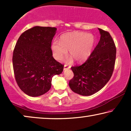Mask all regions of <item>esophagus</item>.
I'll return each mask as SVG.
<instances>
[{
  "instance_id": "esophagus-1",
  "label": "esophagus",
  "mask_w": 131,
  "mask_h": 131,
  "mask_svg": "<svg viewBox=\"0 0 131 131\" xmlns=\"http://www.w3.org/2000/svg\"><path fill=\"white\" fill-rule=\"evenodd\" d=\"M70 68V66H69L68 65H66V64H65L64 66V70H65L66 69H69Z\"/></svg>"
}]
</instances>
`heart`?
<instances>
[{
	"label": "heart",
	"mask_w": 131,
	"mask_h": 131,
	"mask_svg": "<svg viewBox=\"0 0 131 131\" xmlns=\"http://www.w3.org/2000/svg\"><path fill=\"white\" fill-rule=\"evenodd\" d=\"M95 39L90 33L82 32H69L62 35L60 42L55 40L51 44L53 56L57 60H61L67 55L69 50L71 55L76 62H82L86 60L92 52ZM72 58L68 59L71 62Z\"/></svg>",
	"instance_id": "1"
}]
</instances>
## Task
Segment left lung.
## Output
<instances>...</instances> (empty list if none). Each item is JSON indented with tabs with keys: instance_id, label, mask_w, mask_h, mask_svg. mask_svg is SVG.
<instances>
[{
	"instance_id": "left-lung-1",
	"label": "left lung",
	"mask_w": 131,
	"mask_h": 131,
	"mask_svg": "<svg viewBox=\"0 0 131 131\" xmlns=\"http://www.w3.org/2000/svg\"><path fill=\"white\" fill-rule=\"evenodd\" d=\"M100 40L88 59L80 66L71 68L74 77L69 82L73 92L83 96L94 94L110 79L114 70L116 48L108 31L98 28Z\"/></svg>"
}]
</instances>
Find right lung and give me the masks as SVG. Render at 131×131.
I'll return each instance as SVG.
<instances>
[{
  "label": "right lung",
  "mask_w": 131,
  "mask_h": 131,
  "mask_svg": "<svg viewBox=\"0 0 131 131\" xmlns=\"http://www.w3.org/2000/svg\"><path fill=\"white\" fill-rule=\"evenodd\" d=\"M57 28L36 26L21 34L14 48L12 63L16 82L25 94L39 96L51 88L52 78L64 66L52 57L51 43Z\"/></svg>",
  "instance_id": "obj_1"
}]
</instances>
